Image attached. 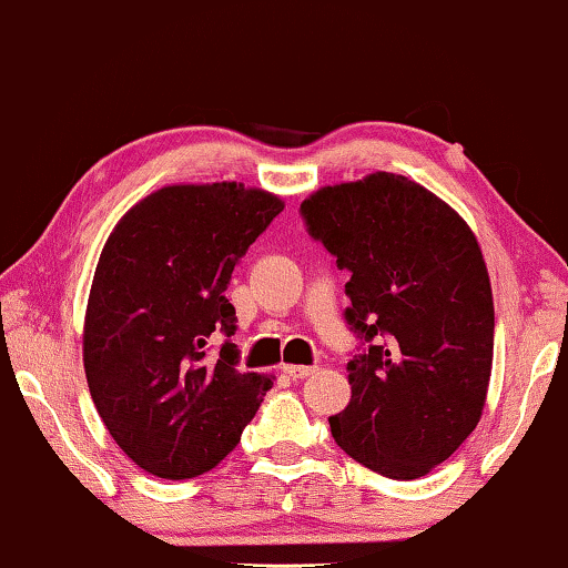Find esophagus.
Listing matches in <instances>:
<instances>
[{"instance_id":"esophagus-1","label":"esophagus","mask_w":568,"mask_h":568,"mask_svg":"<svg viewBox=\"0 0 568 568\" xmlns=\"http://www.w3.org/2000/svg\"><path fill=\"white\" fill-rule=\"evenodd\" d=\"M283 372L293 379H303V377H308V375H313V372H316V365H285Z\"/></svg>"}]
</instances>
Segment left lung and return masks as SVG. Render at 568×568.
I'll use <instances>...</instances> for the list:
<instances>
[{
  "label": "left lung",
  "instance_id": "left-lung-1",
  "mask_svg": "<svg viewBox=\"0 0 568 568\" xmlns=\"http://www.w3.org/2000/svg\"><path fill=\"white\" fill-rule=\"evenodd\" d=\"M301 214L349 270L346 321L369 342L346 365L334 442L383 477L418 479L485 410L495 303L477 236L436 193L385 171L313 191Z\"/></svg>",
  "mask_w": 568,
  "mask_h": 568
}]
</instances>
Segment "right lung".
<instances>
[{"label": "right lung", "mask_w": 568, "mask_h": 568, "mask_svg": "<svg viewBox=\"0 0 568 568\" xmlns=\"http://www.w3.org/2000/svg\"><path fill=\"white\" fill-rule=\"evenodd\" d=\"M283 199L244 183L163 185L126 211L101 250L83 318V369L116 446L160 479L214 469L240 444L273 375L236 369L224 291Z\"/></svg>", "instance_id": "add662e5"}]
</instances>
